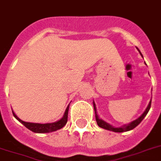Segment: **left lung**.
Segmentation results:
<instances>
[{
    "label": "left lung",
    "mask_w": 161,
    "mask_h": 161,
    "mask_svg": "<svg viewBox=\"0 0 161 161\" xmlns=\"http://www.w3.org/2000/svg\"><path fill=\"white\" fill-rule=\"evenodd\" d=\"M139 53L141 54L140 51H139ZM141 56H142V54H141ZM150 106H151V100H150V102L149 103V105L147 106L146 110H144V112L142 114V116H139L138 119H136L135 121H132V122H131V123H129V124L124 125V126H122V127H112L111 125L109 124V123H107V122H105V121H103L102 119L99 118V116H98V115H97L96 106H95V104H94V112H95V119H96L97 124H98V126L100 127H102V128H104V129L110 130V131H112V132H127V131H130V130H132V129H133V128H135V127H137V126H138V125L140 123L141 121H143V119L144 118V117L146 116V115L148 114L149 109H150Z\"/></svg>",
    "instance_id": "8db88e82"
}]
</instances>
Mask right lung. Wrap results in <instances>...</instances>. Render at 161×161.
<instances>
[{
	"mask_svg": "<svg viewBox=\"0 0 161 161\" xmlns=\"http://www.w3.org/2000/svg\"><path fill=\"white\" fill-rule=\"evenodd\" d=\"M68 110H69V105L67 106L63 117L59 120L58 121L53 122V123H45V124H40V123H32V122H26V121H22L18 116H16V114L12 111V114L17 120L20 121L21 123L24 125L25 127L29 129L30 131L34 132H38V133H45V132H55L56 130H59L64 127L67 122V116H68Z\"/></svg>",
	"mask_w": 161,
	"mask_h": 161,
	"instance_id": "right-lung-1",
	"label": "right lung"
}]
</instances>
